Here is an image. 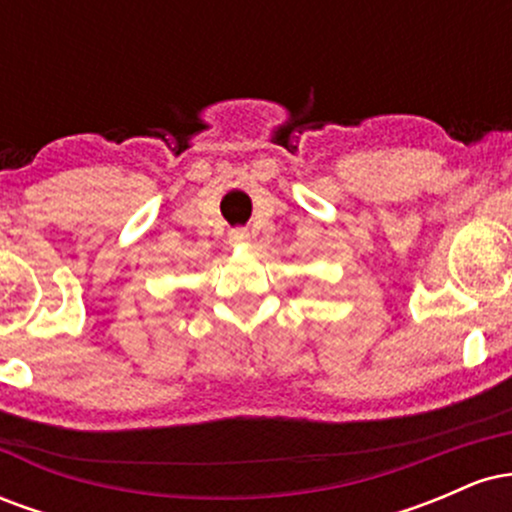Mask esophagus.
<instances>
[{"label": "esophagus", "mask_w": 512, "mask_h": 512, "mask_svg": "<svg viewBox=\"0 0 512 512\" xmlns=\"http://www.w3.org/2000/svg\"><path fill=\"white\" fill-rule=\"evenodd\" d=\"M248 236H250L248 228H233L231 236H228V240H231V243H240V240H245Z\"/></svg>", "instance_id": "obj_1"}]
</instances>
